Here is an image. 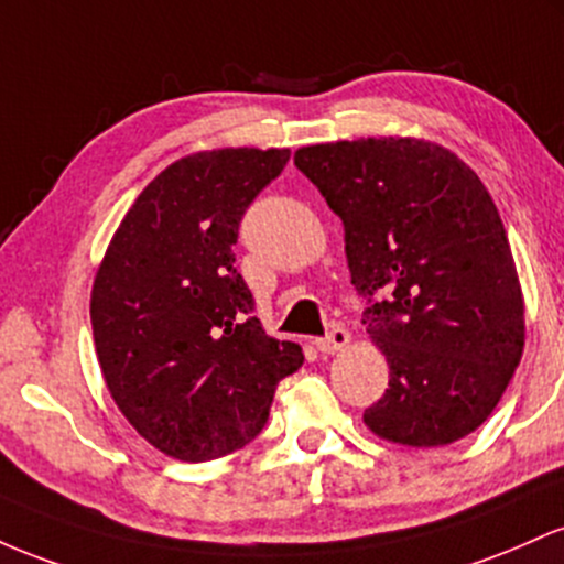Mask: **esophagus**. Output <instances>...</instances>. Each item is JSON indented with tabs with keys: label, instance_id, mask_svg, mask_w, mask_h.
Returning a JSON list of instances; mask_svg holds the SVG:
<instances>
[{
	"label": "esophagus",
	"instance_id": "34e87169",
	"mask_svg": "<svg viewBox=\"0 0 564 564\" xmlns=\"http://www.w3.org/2000/svg\"><path fill=\"white\" fill-rule=\"evenodd\" d=\"M349 340H351L349 330H346V327H340V325H335L333 330L325 335V338H316V351L335 354V351L344 349V346H349Z\"/></svg>",
	"mask_w": 564,
	"mask_h": 564
}]
</instances>
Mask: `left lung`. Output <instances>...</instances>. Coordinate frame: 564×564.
Masks as SVG:
<instances>
[{
	"label": "left lung",
	"mask_w": 564,
	"mask_h": 564,
	"mask_svg": "<svg viewBox=\"0 0 564 564\" xmlns=\"http://www.w3.org/2000/svg\"><path fill=\"white\" fill-rule=\"evenodd\" d=\"M295 167L344 220L362 325L389 362V389L365 410L370 432L410 447L471 434L524 346L514 258L482 181L415 138L306 145Z\"/></svg>",
	"instance_id": "1"
}]
</instances>
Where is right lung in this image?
Here are the masks:
<instances>
[{
  "label": "right lung",
  "instance_id": "obj_1",
  "mask_svg": "<svg viewBox=\"0 0 564 564\" xmlns=\"http://www.w3.org/2000/svg\"><path fill=\"white\" fill-rule=\"evenodd\" d=\"M288 149L199 151L162 170L113 234L93 284L95 351L113 402L170 458L248 445L276 383L303 365L252 316L234 245Z\"/></svg>",
  "mask_w": 564,
  "mask_h": 564
}]
</instances>
